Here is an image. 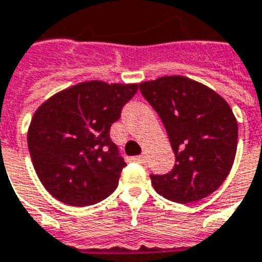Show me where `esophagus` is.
I'll list each match as a JSON object with an SVG mask.
<instances>
[{
  "instance_id": "esophagus-1",
  "label": "esophagus",
  "mask_w": 262,
  "mask_h": 262,
  "mask_svg": "<svg viewBox=\"0 0 262 262\" xmlns=\"http://www.w3.org/2000/svg\"><path fill=\"white\" fill-rule=\"evenodd\" d=\"M135 162H139V164H145V155H139V157H133Z\"/></svg>"
}]
</instances>
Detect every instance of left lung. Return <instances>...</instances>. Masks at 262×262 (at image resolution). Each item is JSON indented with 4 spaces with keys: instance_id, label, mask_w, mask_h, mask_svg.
<instances>
[{
    "instance_id": "obj_1",
    "label": "left lung",
    "mask_w": 262,
    "mask_h": 262,
    "mask_svg": "<svg viewBox=\"0 0 262 262\" xmlns=\"http://www.w3.org/2000/svg\"><path fill=\"white\" fill-rule=\"evenodd\" d=\"M162 120L174 168L150 176L155 191L176 203L199 202L216 191L229 176L238 145V123L232 108L209 86L180 75L139 85Z\"/></svg>"
}]
</instances>
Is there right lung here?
Wrapping results in <instances>:
<instances>
[{
  "label": "right lung",
  "instance_id": "right-lung-1",
  "mask_svg": "<svg viewBox=\"0 0 262 262\" xmlns=\"http://www.w3.org/2000/svg\"><path fill=\"white\" fill-rule=\"evenodd\" d=\"M138 93V84L81 82L41 104L33 116L27 145L40 183L69 206H91L119 185L126 162L110 127Z\"/></svg>",
  "mask_w": 262,
  "mask_h": 262
}]
</instances>
